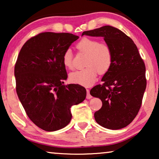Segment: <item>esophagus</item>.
Returning a JSON list of instances; mask_svg holds the SVG:
<instances>
[{
	"label": "esophagus",
	"mask_w": 159,
	"mask_h": 159,
	"mask_svg": "<svg viewBox=\"0 0 159 159\" xmlns=\"http://www.w3.org/2000/svg\"><path fill=\"white\" fill-rule=\"evenodd\" d=\"M87 96H86V98L87 99H90L92 98V95L90 94V90H89V89H87Z\"/></svg>",
	"instance_id": "1"
}]
</instances>
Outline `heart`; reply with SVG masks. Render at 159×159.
Here are the masks:
<instances>
[{
  "instance_id": "1",
  "label": "heart",
  "mask_w": 159,
  "mask_h": 159,
  "mask_svg": "<svg viewBox=\"0 0 159 159\" xmlns=\"http://www.w3.org/2000/svg\"><path fill=\"white\" fill-rule=\"evenodd\" d=\"M80 52L88 54L85 69L70 73L69 81L74 84L90 87L96 81L98 73L105 74L108 71L113 63V52L109 45L100 43L95 39L84 38L76 44ZM62 63L66 68H73V53L66 49L62 55Z\"/></svg>"
}]
</instances>
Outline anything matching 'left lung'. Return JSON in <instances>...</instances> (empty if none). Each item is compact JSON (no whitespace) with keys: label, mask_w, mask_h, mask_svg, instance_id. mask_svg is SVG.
<instances>
[{"label":"left lung","mask_w":159,"mask_h":159,"mask_svg":"<svg viewBox=\"0 0 159 159\" xmlns=\"http://www.w3.org/2000/svg\"><path fill=\"white\" fill-rule=\"evenodd\" d=\"M103 37L113 52V63L102 78L103 84L93 87L90 95L98 98L102 107L94 114L102 127L119 129L138 115L146 88L145 66L129 37L117 28L103 26L82 32V35Z\"/></svg>","instance_id":"1"}]
</instances>
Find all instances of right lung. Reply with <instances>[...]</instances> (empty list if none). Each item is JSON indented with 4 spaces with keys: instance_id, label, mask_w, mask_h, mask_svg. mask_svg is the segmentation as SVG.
I'll return each instance as SVG.
<instances>
[{
    "instance_id": "1",
    "label": "right lung",
    "mask_w": 159,
    "mask_h": 159,
    "mask_svg": "<svg viewBox=\"0 0 159 159\" xmlns=\"http://www.w3.org/2000/svg\"><path fill=\"white\" fill-rule=\"evenodd\" d=\"M79 37L70 33L42 32L21 48L14 67L16 90L28 117L45 131L62 129L70 122L71 108L82 103L86 90L64 85L67 79L62 55Z\"/></svg>"
}]
</instances>
